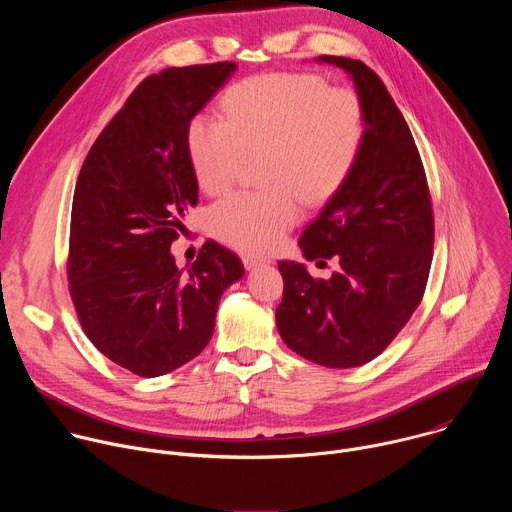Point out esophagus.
Instances as JSON below:
<instances>
[{"mask_svg": "<svg viewBox=\"0 0 512 512\" xmlns=\"http://www.w3.org/2000/svg\"><path fill=\"white\" fill-rule=\"evenodd\" d=\"M243 265L251 271V269H257V267H261V265H265V261H261V259H255V257H243Z\"/></svg>", "mask_w": 512, "mask_h": 512, "instance_id": "1", "label": "esophagus"}]
</instances>
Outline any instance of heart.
Here are the masks:
<instances>
[{
    "mask_svg": "<svg viewBox=\"0 0 512 512\" xmlns=\"http://www.w3.org/2000/svg\"><path fill=\"white\" fill-rule=\"evenodd\" d=\"M223 119L196 115L186 131L198 186L221 194L247 158H261L263 192H239L208 210L212 235L251 255L277 249L300 221L302 200L322 204L352 174L367 119L360 97L310 72H273L233 85Z\"/></svg>",
    "mask_w": 512,
    "mask_h": 512,
    "instance_id": "1",
    "label": "heart"
}]
</instances>
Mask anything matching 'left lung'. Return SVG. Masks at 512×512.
Returning a JSON list of instances; mask_svg holds the SVG:
<instances>
[{
    "instance_id": "8db88e82",
    "label": "left lung",
    "mask_w": 512,
    "mask_h": 512,
    "mask_svg": "<svg viewBox=\"0 0 512 512\" xmlns=\"http://www.w3.org/2000/svg\"><path fill=\"white\" fill-rule=\"evenodd\" d=\"M344 68L364 107L367 133L356 166L304 231L306 259H336L330 279L279 261L275 310L283 342L328 369L379 356L417 310L433 257V210L407 121L377 72L360 60L320 56Z\"/></svg>"
}]
</instances>
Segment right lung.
<instances>
[{
  "label": "right lung",
  "instance_id": "1",
  "mask_svg": "<svg viewBox=\"0 0 512 512\" xmlns=\"http://www.w3.org/2000/svg\"><path fill=\"white\" fill-rule=\"evenodd\" d=\"M235 62L172 66L143 79L101 131L70 212L68 291L89 340L119 367L160 377L198 356L241 259L206 241L188 269L170 253L198 202L188 158L192 117Z\"/></svg>",
  "mask_w": 512,
  "mask_h": 512
}]
</instances>
